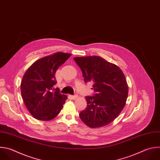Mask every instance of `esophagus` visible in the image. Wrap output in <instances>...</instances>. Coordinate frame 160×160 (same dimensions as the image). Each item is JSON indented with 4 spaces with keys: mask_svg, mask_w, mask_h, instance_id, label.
I'll use <instances>...</instances> for the list:
<instances>
[{
    "mask_svg": "<svg viewBox=\"0 0 160 160\" xmlns=\"http://www.w3.org/2000/svg\"><path fill=\"white\" fill-rule=\"evenodd\" d=\"M69 97L72 99H76L78 98V95H69Z\"/></svg>",
    "mask_w": 160,
    "mask_h": 160,
    "instance_id": "esophagus-1",
    "label": "esophagus"
}]
</instances>
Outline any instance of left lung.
Masks as SVG:
<instances>
[{
	"label": "left lung",
	"mask_w": 160,
	"mask_h": 160,
	"mask_svg": "<svg viewBox=\"0 0 160 160\" xmlns=\"http://www.w3.org/2000/svg\"><path fill=\"white\" fill-rule=\"evenodd\" d=\"M84 82H92L94 94L86 96L87 107L79 113L81 119L91 128L111 122L124 108L128 94L125 76L116 65L99 56L74 58Z\"/></svg>",
	"instance_id": "obj_1"
}]
</instances>
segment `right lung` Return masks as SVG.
<instances>
[{
  "mask_svg": "<svg viewBox=\"0 0 160 160\" xmlns=\"http://www.w3.org/2000/svg\"><path fill=\"white\" fill-rule=\"evenodd\" d=\"M71 56V54L56 52L35 62L24 74L21 84V94L30 113L37 119L51 120L56 117L67 99L59 88L56 72Z\"/></svg>",
  "mask_w": 160,
  "mask_h": 160,
  "instance_id": "right-lung-1",
  "label": "right lung"
}]
</instances>
